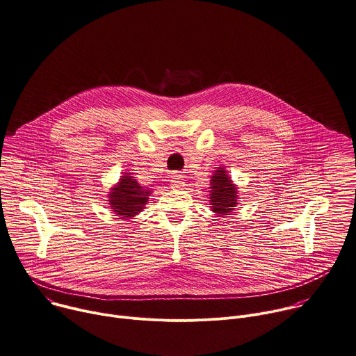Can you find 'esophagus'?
<instances>
[{
    "label": "esophagus",
    "instance_id": "1",
    "mask_svg": "<svg viewBox=\"0 0 356 356\" xmlns=\"http://www.w3.org/2000/svg\"><path fill=\"white\" fill-rule=\"evenodd\" d=\"M183 186H184V179H183V176L175 173V175L170 177V187L175 188V190H179V188H183Z\"/></svg>",
    "mask_w": 356,
    "mask_h": 356
}]
</instances>
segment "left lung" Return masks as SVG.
Instances as JSON below:
<instances>
[{
	"instance_id": "1",
	"label": "left lung",
	"mask_w": 356,
	"mask_h": 356,
	"mask_svg": "<svg viewBox=\"0 0 356 356\" xmlns=\"http://www.w3.org/2000/svg\"><path fill=\"white\" fill-rule=\"evenodd\" d=\"M211 209L218 215H229L238 205V187L233 184L227 172L223 168H218L211 177L209 187Z\"/></svg>"
}]
</instances>
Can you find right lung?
Segmentation results:
<instances>
[{
    "mask_svg": "<svg viewBox=\"0 0 356 356\" xmlns=\"http://www.w3.org/2000/svg\"><path fill=\"white\" fill-rule=\"evenodd\" d=\"M149 195L151 190L141 187L131 173H124L108 193V204L120 219L133 218L144 209Z\"/></svg>",
    "mask_w": 356,
    "mask_h": 356,
    "instance_id": "right-lung-1",
    "label": "right lung"
}]
</instances>
